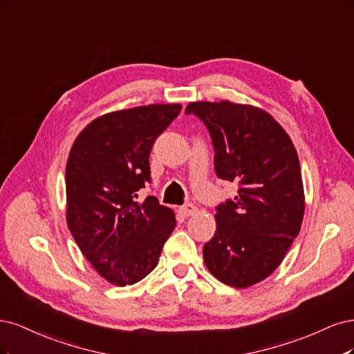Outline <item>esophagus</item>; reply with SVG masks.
<instances>
[{
  "mask_svg": "<svg viewBox=\"0 0 354 354\" xmlns=\"http://www.w3.org/2000/svg\"><path fill=\"white\" fill-rule=\"evenodd\" d=\"M197 212V207L194 206L192 203H188V204H184V206L179 207V213L184 216V218H188V216H192L194 213Z\"/></svg>",
  "mask_w": 354,
  "mask_h": 354,
  "instance_id": "34e87169",
  "label": "esophagus"
}]
</instances>
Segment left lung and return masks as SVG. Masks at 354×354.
Instances as JSON below:
<instances>
[{"label":"left lung","instance_id":"1","mask_svg":"<svg viewBox=\"0 0 354 354\" xmlns=\"http://www.w3.org/2000/svg\"><path fill=\"white\" fill-rule=\"evenodd\" d=\"M210 133L218 178L238 187L216 207V232L203 247L212 275L247 288L275 270L299 235L304 191L295 147L265 110L231 101L189 102Z\"/></svg>","mask_w":354,"mask_h":354}]
</instances>
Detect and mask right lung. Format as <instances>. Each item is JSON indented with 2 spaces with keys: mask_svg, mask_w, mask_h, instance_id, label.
<instances>
[{
  "mask_svg": "<svg viewBox=\"0 0 354 354\" xmlns=\"http://www.w3.org/2000/svg\"><path fill=\"white\" fill-rule=\"evenodd\" d=\"M180 104L107 113L77 135L66 165L67 226L82 254L110 283L141 281L158 263L176 226L154 196L138 200L150 178V153Z\"/></svg>",
  "mask_w": 354,
  "mask_h": 354,
  "instance_id": "obj_1",
  "label": "right lung"
}]
</instances>
